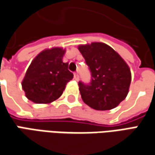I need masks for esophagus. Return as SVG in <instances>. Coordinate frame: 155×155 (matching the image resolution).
Returning a JSON list of instances; mask_svg holds the SVG:
<instances>
[{"label":"esophagus","mask_w":155,"mask_h":155,"mask_svg":"<svg viewBox=\"0 0 155 155\" xmlns=\"http://www.w3.org/2000/svg\"><path fill=\"white\" fill-rule=\"evenodd\" d=\"M74 79L77 80V81L79 79V76H78V74L77 72H75V73H74Z\"/></svg>","instance_id":"esophagus-1"}]
</instances>
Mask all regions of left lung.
<instances>
[{
  "mask_svg": "<svg viewBox=\"0 0 155 155\" xmlns=\"http://www.w3.org/2000/svg\"><path fill=\"white\" fill-rule=\"evenodd\" d=\"M91 71L89 85L79 82L81 97L86 104L97 110L116 108L129 92L132 74L128 65L108 45L93 42L78 45Z\"/></svg>",
  "mask_w": 155,
  "mask_h": 155,
  "instance_id": "8db88e82",
  "label": "left lung"
}]
</instances>
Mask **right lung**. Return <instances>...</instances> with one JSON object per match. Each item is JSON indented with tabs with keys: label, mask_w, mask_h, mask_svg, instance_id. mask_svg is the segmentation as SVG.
Masks as SVG:
<instances>
[{
	"label": "right lung",
	"mask_w": 155,
	"mask_h": 155,
	"mask_svg": "<svg viewBox=\"0 0 155 155\" xmlns=\"http://www.w3.org/2000/svg\"><path fill=\"white\" fill-rule=\"evenodd\" d=\"M66 50L52 47L42 51L32 61L22 81V88L29 100L36 104H50L62 94L72 79L68 63L62 61Z\"/></svg>",
	"instance_id": "add662e5"
}]
</instances>
